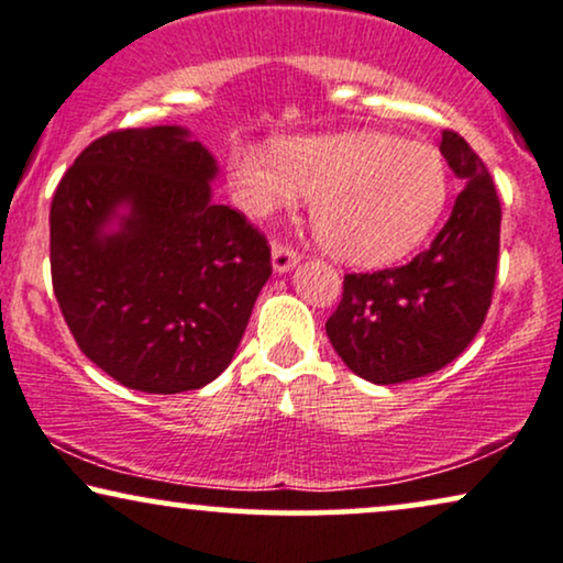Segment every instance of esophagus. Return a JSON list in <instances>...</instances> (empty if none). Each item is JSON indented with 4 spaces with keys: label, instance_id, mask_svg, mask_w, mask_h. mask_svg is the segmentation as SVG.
<instances>
[{
    "label": "esophagus",
    "instance_id": "esophagus-1",
    "mask_svg": "<svg viewBox=\"0 0 563 563\" xmlns=\"http://www.w3.org/2000/svg\"><path fill=\"white\" fill-rule=\"evenodd\" d=\"M298 265V254L290 246L283 244H273V269L277 275L290 273Z\"/></svg>",
    "mask_w": 563,
    "mask_h": 563
}]
</instances>
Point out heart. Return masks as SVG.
Here are the masks:
<instances>
[{"label":"heart","mask_w":563,"mask_h":563,"mask_svg":"<svg viewBox=\"0 0 563 563\" xmlns=\"http://www.w3.org/2000/svg\"><path fill=\"white\" fill-rule=\"evenodd\" d=\"M236 205L269 218L311 197V223L334 260L393 265L429 236L450 195L441 155L387 132L355 130L275 140L273 151L236 142L225 158Z\"/></svg>","instance_id":"heart-1"}]
</instances>
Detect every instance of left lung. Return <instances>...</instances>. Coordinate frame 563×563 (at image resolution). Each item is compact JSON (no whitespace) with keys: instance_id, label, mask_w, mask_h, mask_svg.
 <instances>
[{"instance_id":"obj_1","label":"left lung","mask_w":563,"mask_h":563,"mask_svg":"<svg viewBox=\"0 0 563 563\" xmlns=\"http://www.w3.org/2000/svg\"><path fill=\"white\" fill-rule=\"evenodd\" d=\"M462 191L444 229L408 265L345 275L327 338L372 384H400L444 368L488 314L499 262L501 205L488 168L457 132L439 145Z\"/></svg>"}]
</instances>
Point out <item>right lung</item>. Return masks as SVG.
<instances>
[{"label":"right lung","mask_w":563,"mask_h":563,"mask_svg":"<svg viewBox=\"0 0 563 563\" xmlns=\"http://www.w3.org/2000/svg\"><path fill=\"white\" fill-rule=\"evenodd\" d=\"M218 161L179 124L109 132L54 191L52 283L80 351L130 389L218 379L244 338L269 246L212 202Z\"/></svg>","instance_id":"add662e5"}]
</instances>
